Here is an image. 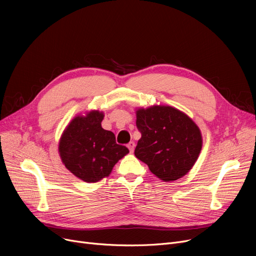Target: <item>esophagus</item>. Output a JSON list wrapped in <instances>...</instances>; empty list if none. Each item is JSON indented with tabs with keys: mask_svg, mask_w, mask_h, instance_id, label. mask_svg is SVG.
I'll list each match as a JSON object with an SVG mask.
<instances>
[{
	"mask_svg": "<svg viewBox=\"0 0 256 256\" xmlns=\"http://www.w3.org/2000/svg\"><path fill=\"white\" fill-rule=\"evenodd\" d=\"M135 146H136V144H135V142H132V141H130V142L128 144V150H130V152H132L134 150H135Z\"/></svg>",
	"mask_w": 256,
	"mask_h": 256,
	"instance_id": "34e87169",
	"label": "esophagus"
}]
</instances>
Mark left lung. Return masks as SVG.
I'll return each mask as SVG.
<instances>
[{"mask_svg": "<svg viewBox=\"0 0 256 256\" xmlns=\"http://www.w3.org/2000/svg\"><path fill=\"white\" fill-rule=\"evenodd\" d=\"M141 139L135 156L165 182L176 180L195 164L202 138L194 121L178 109L154 106L137 111Z\"/></svg>", "mask_w": 256, "mask_h": 256, "instance_id": "left-lung-1", "label": "left lung"}]
</instances>
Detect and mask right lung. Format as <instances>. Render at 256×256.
Segmentation results:
<instances>
[{"label": "right lung", "instance_id": "right-lung-1", "mask_svg": "<svg viewBox=\"0 0 256 256\" xmlns=\"http://www.w3.org/2000/svg\"><path fill=\"white\" fill-rule=\"evenodd\" d=\"M102 118L98 111L76 116L60 140L59 152L65 167L86 182L109 176L114 165L128 154L126 146L116 143L111 130L102 128Z\"/></svg>", "mask_w": 256, "mask_h": 256}]
</instances>
